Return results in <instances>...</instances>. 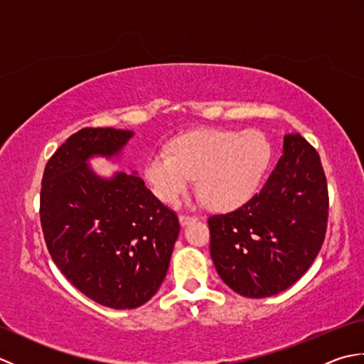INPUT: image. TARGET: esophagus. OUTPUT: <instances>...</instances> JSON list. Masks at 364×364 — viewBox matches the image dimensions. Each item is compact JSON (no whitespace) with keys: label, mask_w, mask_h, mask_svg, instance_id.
I'll return each instance as SVG.
<instances>
[{"label":"esophagus","mask_w":364,"mask_h":364,"mask_svg":"<svg viewBox=\"0 0 364 364\" xmlns=\"http://www.w3.org/2000/svg\"><path fill=\"white\" fill-rule=\"evenodd\" d=\"M198 218L197 215H191V214H180V223L181 225L184 227V225H188V223H191V222H196Z\"/></svg>","instance_id":"34e87169"}]
</instances>
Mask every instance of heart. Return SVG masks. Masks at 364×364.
Masks as SVG:
<instances>
[{
	"instance_id": "b5f03b06",
	"label": "heart",
	"mask_w": 364,
	"mask_h": 364,
	"mask_svg": "<svg viewBox=\"0 0 364 364\" xmlns=\"http://www.w3.org/2000/svg\"><path fill=\"white\" fill-rule=\"evenodd\" d=\"M269 159L270 145L257 129L237 134L203 129L175 139L172 153L153 151L145 162V176L164 203H176L197 176L206 205L230 210L253 194Z\"/></svg>"
}]
</instances>
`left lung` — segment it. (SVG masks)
Returning <instances> with one entry per match:
<instances>
[{
	"label": "left lung",
	"instance_id": "left-lung-1",
	"mask_svg": "<svg viewBox=\"0 0 364 364\" xmlns=\"http://www.w3.org/2000/svg\"><path fill=\"white\" fill-rule=\"evenodd\" d=\"M327 220L328 189L319 154L305 137L289 133L259 192L235 211L208 219L213 262L241 296H275L313 264Z\"/></svg>",
	"mask_w": 364,
	"mask_h": 364
}]
</instances>
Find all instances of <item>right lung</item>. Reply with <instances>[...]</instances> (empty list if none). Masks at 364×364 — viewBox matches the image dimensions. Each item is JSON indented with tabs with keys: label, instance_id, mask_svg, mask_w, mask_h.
<instances>
[{
	"label": "right lung",
	"instance_id": "obj_1",
	"mask_svg": "<svg viewBox=\"0 0 364 364\" xmlns=\"http://www.w3.org/2000/svg\"><path fill=\"white\" fill-rule=\"evenodd\" d=\"M133 131L82 128L45 166L41 223L46 249L76 289L100 305L129 310L149 301L167 274L178 215L125 172L111 180L86 161L114 156Z\"/></svg>",
	"mask_w": 364,
	"mask_h": 364
}]
</instances>
